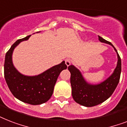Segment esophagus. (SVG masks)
Instances as JSON below:
<instances>
[{
  "mask_svg": "<svg viewBox=\"0 0 127 127\" xmlns=\"http://www.w3.org/2000/svg\"><path fill=\"white\" fill-rule=\"evenodd\" d=\"M70 63H71V62H70V60L68 59H65V64H66V66H68L70 64Z\"/></svg>",
  "mask_w": 127,
  "mask_h": 127,
  "instance_id": "esophagus-1",
  "label": "esophagus"
}]
</instances>
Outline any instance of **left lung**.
<instances>
[{"label":"left lung","mask_w":127,"mask_h":127,"mask_svg":"<svg viewBox=\"0 0 127 127\" xmlns=\"http://www.w3.org/2000/svg\"><path fill=\"white\" fill-rule=\"evenodd\" d=\"M99 40L101 43L110 45L114 48L117 55V64L114 71L104 81L97 84L88 83L84 79L81 72L71 64L68 67L70 72V84L72 95L74 100L81 105L93 107L107 100L113 94L120 79L121 72V60L117 51L111 43L109 42L98 35Z\"/></svg>","instance_id":"1"}]
</instances>
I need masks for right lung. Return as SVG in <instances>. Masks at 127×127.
I'll list each match as a JSON object with an SVG mask.
<instances>
[{"label": "right lung", "mask_w": 127, "mask_h": 127, "mask_svg": "<svg viewBox=\"0 0 127 127\" xmlns=\"http://www.w3.org/2000/svg\"><path fill=\"white\" fill-rule=\"evenodd\" d=\"M30 36L17 40L6 53L4 65V78L15 97L28 104L40 105L51 98L60 73L66 69L67 66L65 62L63 61L38 75L26 76L21 74L13 64V51L22 41L28 40Z\"/></svg>", "instance_id": "add662e5"}]
</instances>
